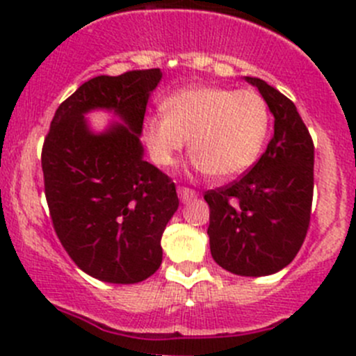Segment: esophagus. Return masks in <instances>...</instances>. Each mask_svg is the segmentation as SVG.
Returning <instances> with one entry per match:
<instances>
[{
    "label": "esophagus",
    "mask_w": 356,
    "mask_h": 356,
    "mask_svg": "<svg viewBox=\"0 0 356 356\" xmlns=\"http://www.w3.org/2000/svg\"><path fill=\"white\" fill-rule=\"evenodd\" d=\"M177 193H179V198H181V201H189V200H193L198 196V193H196L195 189L186 188V186H179Z\"/></svg>",
    "instance_id": "1"
}]
</instances>
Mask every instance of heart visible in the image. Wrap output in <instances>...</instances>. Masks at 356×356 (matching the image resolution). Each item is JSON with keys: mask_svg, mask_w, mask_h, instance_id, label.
I'll list each match as a JSON object with an SVG mask.
<instances>
[{"mask_svg": "<svg viewBox=\"0 0 356 356\" xmlns=\"http://www.w3.org/2000/svg\"><path fill=\"white\" fill-rule=\"evenodd\" d=\"M161 108L143 125V139L160 167L174 165L189 139L198 170L236 177L254 163L267 139L268 106L253 89L191 86L168 96Z\"/></svg>", "mask_w": 356, "mask_h": 356, "instance_id": "obj_1", "label": "heart"}]
</instances>
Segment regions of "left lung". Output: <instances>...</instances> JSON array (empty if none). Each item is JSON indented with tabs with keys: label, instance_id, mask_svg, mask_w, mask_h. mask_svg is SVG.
<instances>
[{
	"label": "left lung",
	"instance_id": "obj_1",
	"mask_svg": "<svg viewBox=\"0 0 356 356\" xmlns=\"http://www.w3.org/2000/svg\"><path fill=\"white\" fill-rule=\"evenodd\" d=\"M274 115V136L257 163L236 181L204 193L210 251L225 270L246 277L279 272L294 260L310 227L314 141L296 106L257 77Z\"/></svg>",
	"mask_w": 356,
	"mask_h": 356
}]
</instances>
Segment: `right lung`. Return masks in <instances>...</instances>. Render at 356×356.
<instances>
[{"label":"right lung","mask_w":356,"mask_h":356,"mask_svg":"<svg viewBox=\"0 0 356 356\" xmlns=\"http://www.w3.org/2000/svg\"><path fill=\"white\" fill-rule=\"evenodd\" d=\"M160 68L89 79L55 111L41 153L44 195L60 243L81 270L136 284L161 265V234L179 207L175 184L143 160V131ZM113 109L124 122L92 135L83 113Z\"/></svg>","instance_id":"1"}]
</instances>
